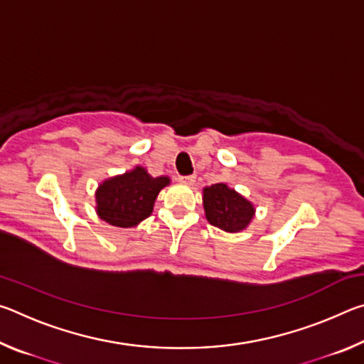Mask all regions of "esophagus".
<instances>
[{
	"label": "esophagus",
	"instance_id": "obj_1",
	"mask_svg": "<svg viewBox=\"0 0 364 364\" xmlns=\"http://www.w3.org/2000/svg\"><path fill=\"white\" fill-rule=\"evenodd\" d=\"M180 181L181 183H186V184H194V181H196V175H188V176H180Z\"/></svg>",
	"mask_w": 364,
	"mask_h": 364
}]
</instances>
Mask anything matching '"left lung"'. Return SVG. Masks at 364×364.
I'll list each match as a JSON object with an SVG mask.
<instances>
[{"instance_id":"obj_1","label":"left lung","mask_w":364,"mask_h":364,"mask_svg":"<svg viewBox=\"0 0 364 364\" xmlns=\"http://www.w3.org/2000/svg\"><path fill=\"white\" fill-rule=\"evenodd\" d=\"M202 204L210 225L225 232H241L255 217V205L226 183L202 189Z\"/></svg>"}]
</instances>
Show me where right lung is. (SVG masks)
<instances>
[{"label": "right lung", "mask_w": 364, "mask_h": 364, "mask_svg": "<svg viewBox=\"0 0 364 364\" xmlns=\"http://www.w3.org/2000/svg\"><path fill=\"white\" fill-rule=\"evenodd\" d=\"M168 184V176L154 178L139 165L107 178L95 193L97 217L117 228L138 226L152 213L159 193Z\"/></svg>", "instance_id": "obj_1"}]
</instances>
